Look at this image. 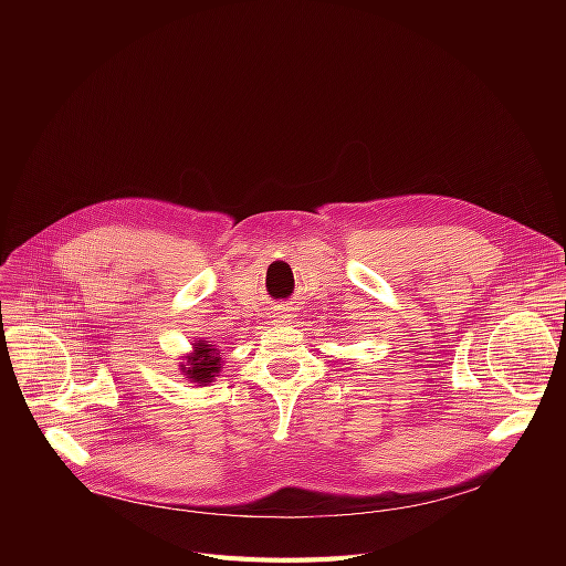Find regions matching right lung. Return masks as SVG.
Returning a JSON list of instances; mask_svg holds the SVG:
<instances>
[{
	"label": "right lung",
	"mask_w": 566,
	"mask_h": 566,
	"mask_svg": "<svg viewBox=\"0 0 566 566\" xmlns=\"http://www.w3.org/2000/svg\"><path fill=\"white\" fill-rule=\"evenodd\" d=\"M188 363L181 365V371L186 378L199 385H208L219 376L221 371V356L214 345H208V340H197L192 347V354L186 358Z\"/></svg>",
	"instance_id": "obj_1"
}]
</instances>
